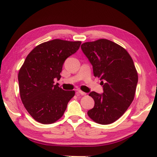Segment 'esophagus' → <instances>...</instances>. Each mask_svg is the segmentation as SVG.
Masks as SVG:
<instances>
[{"instance_id":"34e87169","label":"esophagus","mask_w":157,"mask_h":157,"mask_svg":"<svg viewBox=\"0 0 157 157\" xmlns=\"http://www.w3.org/2000/svg\"><path fill=\"white\" fill-rule=\"evenodd\" d=\"M78 93L80 94L81 96H86V93H85V92H83L82 91H78Z\"/></svg>"}]
</instances>
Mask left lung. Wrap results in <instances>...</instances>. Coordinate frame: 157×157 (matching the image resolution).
<instances>
[{"mask_svg": "<svg viewBox=\"0 0 157 157\" xmlns=\"http://www.w3.org/2000/svg\"><path fill=\"white\" fill-rule=\"evenodd\" d=\"M81 48L104 89L102 94H89L95 104L88 116L96 123L110 124L126 112L134 98L138 74L134 61L125 48L104 38L86 42Z\"/></svg>", "mask_w": 157, "mask_h": 157, "instance_id": "left-lung-1", "label": "left lung"}]
</instances>
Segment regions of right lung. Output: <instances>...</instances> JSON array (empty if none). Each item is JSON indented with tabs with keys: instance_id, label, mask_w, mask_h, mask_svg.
Listing matches in <instances>:
<instances>
[{
	"instance_id": "obj_1",
	"label": "right lung",
	"mask_w": 157,
	"mask_h": 157,
	"mask_svg": "<svg viewBox=\"0 0 157 157\" xmlns=\"http://www.w3.org/2000/svg\"><path fill=\"white\" fill-rule=\"evenodd\" d=\"M81 41L54 39L36 46L18 72L19 91L23 106L36 121L51 124L61 119L74 91H64L59 80L65 60L78 50Z\"/></svg>"
}]
</instances>
